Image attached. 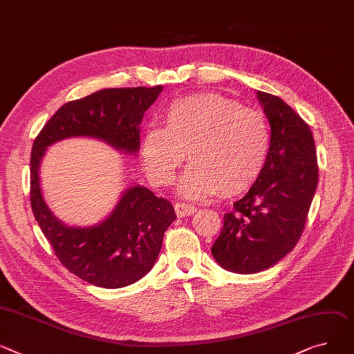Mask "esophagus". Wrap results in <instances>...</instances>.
<instances>
[{"mask_svg": "<svg viewBox=\"0 0 354 354\" xmlns=\"http://www.w3.org/2000/svg\"><path fill=\"white\" fill-rule=\"evenodd\" d=\"M175 212L178 218H186V216H191L196 212V207L194 205L189 203H185V202H178L175 205Z\"/></svg>", "mask_w": 354, "mask_h": 354, "instance_id": "1", "label": "esophagus"}]
</instances>
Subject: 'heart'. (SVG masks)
Listing matches in <instances>:
<instances>
[{"label":"heart","mask_w":354,"mask_h":354,"mask_svg":"<svg viewBox=\"0 0 354 354\" xmlns=\"http://www.w3.org/2000/svg\"><path fill=\"white\" fill-rule=\"evenodd\" d=\"M162 127H151L140 142L148 178L158 186L172 183L187 156L179 191L191 199L249 191L261 176L270 133L262 112L242 108L219 93L203 92L165 106Z\"/></svg>","instance_id":"b5f03b06"}]
</instances>
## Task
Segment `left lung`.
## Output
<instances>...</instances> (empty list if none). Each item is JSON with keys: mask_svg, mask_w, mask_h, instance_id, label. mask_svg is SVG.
Returning <instances> with one entry per match:
<instances>
[{"mask_svg": "<svg viewBox=\"0 0 354 354\" xmlns=\"http://www.w3.org/2000/svg\"><path fill=\"white\" fill-rule=\"evenodd\" d=\"M270 124L265 168L223 216L212 246L226 270L250 274L283 259L300 239L317 187L316 145L309 125L279 97L256 91Z\"/></svg>", "mask_w": 354, "mask_h": 354, "instance_id": "obj_1", "label": "left lung"}]
</instances>
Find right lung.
<instances>
[{"instance_id": "right-lung-1", "label": "right lung", "mask_w": 354, "mask_h": 354, "mask_svg": "<svg viewBox=\"0 0 354 354\" xmlns=\"http://www.w3.org/2000/svg\"><path fill=\"white\" fill-rule=\"evenodd\" d=\"M163 86L109 88L62 105L44 125L31 152V207L59 262L93 286L120 289L142 279L155 265L163 233L176 219L171 202L133 185L111 215L95 226H68L46 205L39 167L58 140L88 136L127 153L139 151L140 122Z\"/></svg>"}]
</instances>
